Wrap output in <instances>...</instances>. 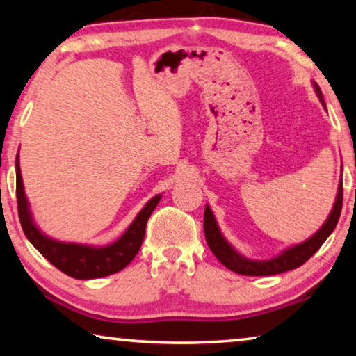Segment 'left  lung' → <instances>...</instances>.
<instances>
[{"label": "left lung", "instance_id": "obj_1", "mask_svg": "<svg viewBox=\"0 0 356 356\" xmlns=\"http://www.w3.org/2000/svg\"><path fill=\"white\" fill-rule=\"evenodd\" d=\"M314 89L316 92V95H318L320 102L323 103L325 106V100H323V95H321L318 84L314 83ZM342 199H343V189H342V178H341V183H339V188H337L334 207H332L330 216H327V220L325 221L323 226L320 227V231L315 232L310 238L305 240V242L294 245V247L285 250L283 253L275 256V258L267 259V261L248 259L240 254L238 251L235 250L226 238H224L220 227H218L215 215H213L210 207L207 205L205 215H204V231H205L207 243H209L211 253L220 259V262H222L229 270L240 273V275H251V277L277 275V273L293 270L296 269V267L302 266L307 259H310L312 256L318 251L321 245L325 243V240L330 237L331 232L334 231L336 224L339 221V216H341Z\"/></svg>", "mask_w": 356, "mask_h": 356}]
</instances>
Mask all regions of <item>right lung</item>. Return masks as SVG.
<instances>
[{
  "label": "right lung",
  "mask_w": 356,
  "mask_h": 356,
  "mask_svg": "<svg viewBox=\"0 0 356 356\" xmlns=\"http://www.w3.org/2000/svg\"><path fill=\"white\" fill-rule=\"evenodd\" d=\"M15 194H17V209L22 229L35 247L44 258L62 270L67 275L78 278V280H90V278H100L111 275L122 270L129 266L138 253L143 243L146 222L149 220L151 213L162 199L161 194L147 202L134 222L127 227L121 238L106 247H90V245L81 243H65L58 240L49 238L42 234L33 221L29 200L24 193V181L19 165V152L15 157Z\"/></svg>",
  "instance_id": "1"
}]
</instances>
